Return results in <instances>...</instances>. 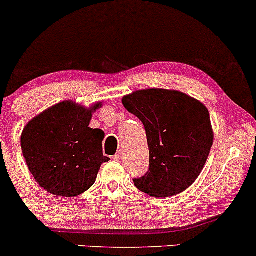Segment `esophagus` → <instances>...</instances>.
I'll list each match as a JSON object with an SVG mask.
<instances>
[{"instance_id":"esophagus-1","label":"esophagus","mask_w":256,"mask_h":256,"mask_svg":"<svg viewBox=\"0 0 256 256\" xmlns=\"http://www.w3.org/2000/svg\"><path fill=\"white\" fill-rule=\"evenodd\" d=\"M122 152H116V155H114V158H113V160H114V161H120V160H122Z\"/></svg>"}]
</instances>
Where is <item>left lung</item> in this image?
Instances as JSON below:
<instances>
[{"label":"left lung","mask_w":256,"mask_h":256,"mask_svg":"<svg viewBox=\"0 0 256 256\" xmlns=\"http://www.w3.org/2000/svg\"><path fill=\"white\" fill-rule=\"evenodd\" d=\"M122 101L143 122L149 146V170L134 178V186L154 198L188 188L214 144L208 108L190 95L158 88L134 92Z\"/></svg>","instance_id":"8db88e82"}]
</instances>
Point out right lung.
Listing matches in <instances>:
<instances>
[{"label":"right lung","instance_id":"add662e5","mask_svg":"<svg viewBox=\"0 0 256 256\" xmlns=\"http://www.w3.org/2000/svg\"><path fill=\"white\" fill-rule=\"evenodd\" d=\"M102 104L89 108L62 101L24 126L21 149L30 174L40 187L54 196L82 194L96 180L104 162V134L89 128L92 116Z\"/></svg>","mask_w":256,"mask_h":256}]
</instances>
